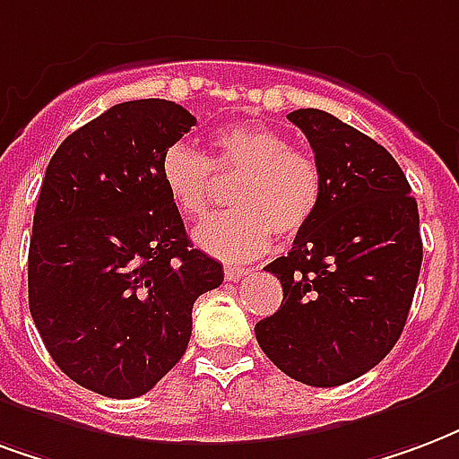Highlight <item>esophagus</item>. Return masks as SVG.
Listing matches in <instances>:
<instances>
[{
    "label": "esophagus",
    "mask_w": 459,
    "mask_h": 459,
    "mask_svg": "<svg viewBox=\"0 0 459 459\" xmlns=\"http://www.w3.org/2000/svg\"><path fill=\"white\" fill-rule=\"evenodd\" d=\"M223 274H226V280L229 281H238L240 277L250 274V270H247V267H238V264H226V267H223Z\"/></svg>",
    "instance_id": "esophagus-1"
}]
</instances>
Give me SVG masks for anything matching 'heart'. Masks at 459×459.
<instances>
[{"label":"heart","instance_id":"1","mask_svg":"<svg viewBox=\"0 0 459 459\" xmlns=\"http://www.w3.org/2000/svg\"><path fill=\"white\" fill-rule=\"evenodd\" d=\"M212 143V162L185 143L169 145L160 160L162 186L185 219H202L209 209L212 165L216 172H240L230 189L236 209L196 229L202 250L221 260H253L270 247L273 233L291 238L307 229L324 192L321 168L308 152L267 126H230Z\"/></svg>","mask_w":459,"mask_h":459}]
</instances>
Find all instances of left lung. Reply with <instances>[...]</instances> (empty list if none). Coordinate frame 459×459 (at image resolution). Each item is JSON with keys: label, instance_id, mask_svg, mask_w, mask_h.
<instances>
[{"label": "left lung", "instance_id": "8db88e82", "mask_svg": "<svg viewBox=\"0 0 459 459\" xmlns=\"http://www.w3.org/2000/svg\"><path fill=\"white\" fill-rule=\"evenodd\" d=\"M314 148L321 204L287 255L280 311L255 324L260 348L297 382L338 386L386 358L406 324L423 243L419 206L386 148L321 108L287 114Z\"/></svg>", "mask_w": 459, "mask_h": 459}]
</instances>
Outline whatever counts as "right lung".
<instances>
[{
    "label": "right lung",
    "mask_w": 459,
    "mask_h": 459,
    "mask_svg": "<svg viewBox=\"0 0 459 459\" xmlns=\"http://www.w3.org/2000/svg\"><path fill=\"white\" fill-rule=\"evenodd\" d=\"M195 124L175 101H124L67 135L46 168L29 308L57 368L90 392H151L185 355L195 301L223 281L160 179L162 152Z\"/></svg>",
    "instance_id": "right-lung-1"
}]
</instances>
